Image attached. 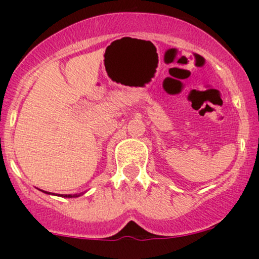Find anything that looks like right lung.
Returning a JSON list of instances; mask_svg holds the SVG:
<instances>
[{"label": "right lung", "instance_id": "1", "mask_svg": "<svg viewBox=\"0 0 259 259\" xmlns=\"http://www.w3.org/2000/svg\"><path fill=\"white\" fill-rule=\"evenodd\" d=\"M45 194H50L51 195V192H46V191H44ZM81 195V194H75V195H57V196H61V197H67V198H72V197H79V196Z\"/></svg>", "mask_w": 259, "mask_h": 259}]
</instances>
